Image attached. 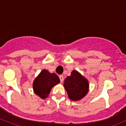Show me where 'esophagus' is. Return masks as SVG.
Here are the masks:
<instances>
[{
	"mask_svg": "<svg viewBox=\"0 0 126 126\" xmlns=\"http://www.w3.org/2000/svg\"><path fill=\"white\" fill-rule=\"evenodd\" d=\"M60 78V81L63 82V79H64V77H63V76H62V75H60V76H59Z\"/></svg>",
	"mask_w": 126,
	"mask_h": 126,
	"instance_id": "1",
	"label": "esophagus"
}]
</instances>
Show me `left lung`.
Segmentation results:
<instances>
[{
    "label": "left lung",
    "instance_id": "1",
    "mask_svg": "<svg viewBox=\"0 0 126 126\" xmlns=\"http://www.w3.org/2000/svg\"><path fill=\"white\" fill-rule=\"evenodd\" d=\"M69 98L73 101L83 99L89 91V82L85 77L76 70H73L63 83Z\"/></svg>",
    "mask_w": 126,
    "mask_h": 126
}]
</instances>
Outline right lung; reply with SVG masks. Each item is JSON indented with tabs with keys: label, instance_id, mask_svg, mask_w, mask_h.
Wrapping results in <instances>:
<instances>
[{
	"label": "right lung",
	"instance_id": "1",
	"mask_svg": "<svg viewBox=\"0 0 126 126\" xmlns=\"http://www.w3.org/2000/svg\"><path fill=\"white\" fill-rule=\"evenodd\" d=\"M60 82L59 77L56 74L43 70L33 82V91L40 98L44 99L48 96L51 88Z\"/></svg>",
	"mask_w": 126,
	"mask_h": 126
}]
</instances>
